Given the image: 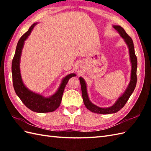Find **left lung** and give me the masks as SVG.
I'll return each mask as SVG.
<instances>
[{
  "label": "left lung",
  "instance_id": "left-lung-1",
  "mask_svg": "<svg viewBox=\"0 0 151 151\" xmlns=\"http://www.w3.org/2000/svg\"><path fill=\"white\" fill-rule=\"evenodd\" d=\"M113 27L116 30L120 36L123 38L125 43H127L129 49V55L130 58V62L132 63V70H131V76H130V81L129 86L125 90L124 93L122 95L121 97L117 99V101L115 102V103L108 108H100L93 104L92 102L89 101L88 92H87V88H86V84L84 81V80L82 77H80V82L81 85V89H82V99L84 103L89 110L91 111L93 113L100 114H110L113 113H116L119 110L123 108L127 102L129 100L130 95H132L134 89L136 88V82H137V57L135 54V51H134V47L133 41L129 35H128L125 30L122 28L121 26L118 25H114Z\"/></svg>",
  "mask_w": 151,
  "mask_h": 151
}]
</instances>
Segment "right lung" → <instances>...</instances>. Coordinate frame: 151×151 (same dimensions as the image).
<instances>
[{"label":"right lung","instance_id":"1","mask_svg":"<svg viewBox=\"0 0 151 151\" xmlns=\"http://www.w3.org/2000/svg\"><path fill=\"white\" fill-rule=\"evenodd\" d=\"M36 24L37 22H35L32 25L27 32L22 35L17 43L12 64L13 85L16 94L28 108L37 113H47L56 110L60 106L64 89L67 82L73 76H75L76 75L75 73H71L66 76L62 80L58 91L49 97H44L42 95L36 93L29 90L24 86L22 81L19 68L22 49L23 48L24 41L29 36L32 30Z\"/></svg>","mask_w":151,"mask_h":151}]
</instances>
